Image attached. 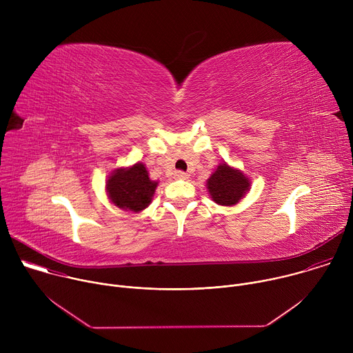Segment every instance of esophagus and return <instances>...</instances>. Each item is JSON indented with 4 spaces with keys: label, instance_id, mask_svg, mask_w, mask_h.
Returning a JSON list of instances; mask_svg holds the SVG:
<instances>
[{
    "label": "esophagus",
    "instance_id": "1",
    "mask_svg": "<svg viewBox=\"0 0 353 353\" xmlns=\"http://www.w3.org/2000/svg\"><path fill=\"white\" fill-rule=\"evenodd\" d=\"M176 177L180 179V180H187L190 177V174L184 173V172H176Z\"/></svg>",
    "mask_w": 353,
    "mask_h": 353
}]
</instances>
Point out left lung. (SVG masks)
Listing matches in <instances>:
<instances>
[{"mask_svg":"<svg viewBox=\"0 0 353 353\" xmlns=\"http://www.w3.org/2000/svg\"><path fill=\"white\" fill-rule=\"evenodd\" d=\"M251 188L250 179L237 168L221 162L207 180V190L214 203L233 207Z\"/></svg>","mask_w":353,"mask_h":353,"instance_id":"8db88e82","label":"left lung"}]
</instances>
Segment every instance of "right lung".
<instances>
[{
    "label": "right lung",
    "mask_w": 353,
    "mask_h": 353,
    "mask_svg": "<svg viewBox=\"0 0 353 353\" xmlns=\"http://www.w3.org/2000/svg\"><path fill=\"white\" fill-rule=\"evenodd\" d=\"M159 181L150 180L146 166L137 162L128 168H117L106 180L110 203L123 211L141 212L152 203Z\"/></svg>",
    "instance_id": "add662e5"
}]
</instances>
